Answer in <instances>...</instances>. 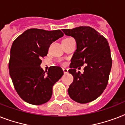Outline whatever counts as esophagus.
Masks as SVG:
<instances>
[{
    "label": "esophagus",
    "instance_id": "esophagus-1",
    "mask_svg": "<svg viewBox=\"0 0 125 125\" xmlns=\"http://www.w3.org/2000/svg\"><path fill=\"white\" fill-rule=\"evenodd\" d=\"M63 71L64 74H67V73H68V69H63Z\"/></svg>",
    "mask_w": 125,
    "mask_h": 125
}]
</instances>
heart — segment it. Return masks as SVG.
I'll use <instances>...</instances> for the list:
<instances>
[{"instance_id":"1","label":"heart","mask_w":125,"mask_h":125,"mask_svg":"<svg viewBox=\"0 0 125 125\" xmlns=\"http://www.w3.org/2000/svg\"><path fill=\"white\" fill-rule=\"evenodd\" d=\"M69 38H71V37H69Z\"/></svg>"}]
</instances>
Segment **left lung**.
<instances>
[{
	"label": "left lung",
	"mask_w": 125,
	"mask_h": 125,
	"mask_svg": "<svg viewBox=\"0 0 125 125\" xmlns=\"http://www.w3.org/2000/svg\"><path fill=\"white\" fill-rule=\"evenodd\" d=\"M62 31L66 35L74 37L77 45L69 70L74 80L68 93L78 103H89L98 98L108 84L112 63L108 41L89 26ZM85 63L83 74L76 72V68Z\"/></svg>",
	"instance_id": "obj_1"
}]
</instances>
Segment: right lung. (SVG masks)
<instances>
[{"label":"right lung","instance_id":"add662e5","mask_svg":"<svg viewBox=\"0 0 125 125\" xmlns=\"http://www.w3.org/2000/svg\"><path fill=\"white\" fill-rule=\"evenodd\" d=\"M63 36L59 29L33 28L24 31L13 42L10 74L17 92L27 103L39 105L47 102L52 96V87L63 75L58 66L50 67L47 71L40 67L41 58L47 56L51 44Z\"/></svg>","mask_w":125,"mask_h":125}]
</instances>
